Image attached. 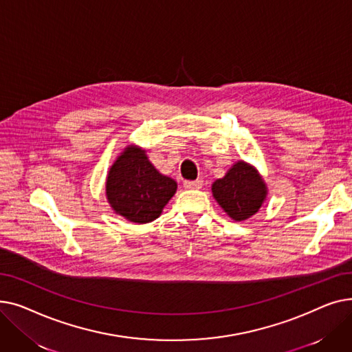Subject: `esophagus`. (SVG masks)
I'll use <instances>...</instances> for the list:
<instances>
[{"instance_id":"1","label":"esophagus","mask_w":352,"mask_h":352,"mask_svg":"<svg viewBox=\"0 0 352 352\" xmlns=\"http://www.w3.org/2000/svg\"><path fill=\"white\" fill-rule=\"evenodd\" d=\"M204 186V181L202 179H195V181H184V187L188 190H194V188H201Z\"/></svg>"}]
</instances>
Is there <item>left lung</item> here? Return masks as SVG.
<instances>
[{
	"label": "left lung",
	"instance_id": "1",
	"mask_svg": "<svg viewBox=\"0 0 352 352\" xmlns=\"http://www.w3.org/2000/svg\"><path fill=\"white\" fill-rule=\"evenodd\" d=\"M212 195L232 219L243 221L260 210L267 187L251 165L238 161L224 178L212 184Z\"/></svg>",
	"mask_w": 352,
	"mask_h": 352
}]
</instances>
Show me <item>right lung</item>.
I'll use <instances>...</instances> for the list:
<instances>
[{"mask_svg":"<svg viewBox=\"0 0 352 352\" xmlns=\"http://www.w3.org/2000/svg\"><path fill=\"white\" fill-rule=\"evenodd\" d=\"M107 197L114 211L133 223L145 224L160 217L177 191V182L160 174L140 148H126L111 166Z\"/></svg>","mask_w":352,"mask_h":352,"instance_id":"right-lung-1","label":"right lung"}]
</instances>
